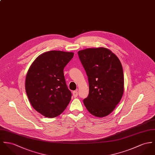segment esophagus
I'll return each instance as SVG.
<instances>
[{
    "label": "esophagus",
    "instance_id": "esophagus-1",
    "mask_svg": "<svg viewBox=\"0 0 155 155\" xmlns=\"http://www.w3.org/2000/svg\"><path fill=\"white\" fill-rule=\"evenodd\" d=\"M72 95L74 98H76L78 96V92L77 91H74L72 92Z\"/></svg>",
    "mask_w": 155,
    "mask_h": 155
}]
</instances>
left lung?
Returning <instances> with one entry per match:
<instances>
[{
  "label": "left lung",
  "mask_w": 155,
  "mask_h": 155,
  "mask_svg": "<svg viewBox=\"0 0 155 155\" xmlns=\"http://www.w3.org/2000/svg\"><path fill=\"white\" fill-rule=\"evenodd\" d=\"M78 55L89 84V94L84 104L94 116H108L123 94L124 75L119 59L110 50L101 47L79 51Z\"/></svg>",
  "instance_id": "1"
}]
</instances>
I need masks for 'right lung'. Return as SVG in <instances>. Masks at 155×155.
Returning <instances> with one entry per match:
<instances>
[{"instance_id":"right-lung-1","label":"right lung","mask_w":155,"mask_h":155,"mask_svg":"<svg viewBox=\"0 0 155 155\" xmlns=\"http://www.w3.org/2000/svg\"><path fill=\"white\" fill-rule=\"evenodd\" d=\"M74 56L73 52L51 51L33 62L27 72L25 90L33 108L48 118L61 114L71 99L64 68Z\"/></svg>"}]
</instances>
